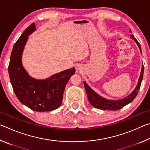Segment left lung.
<instances>
[{"instance_id": "obj_1", "label": "left lung", "mask_w": 150, "mask_h": 150, "mask_svg": "<svg viewBox=\"0 0 150 150\" xmlns=\"http://www.w3.org/2000/svg\"><path fill=\"white\" fill-rule=\"evenodd\" d=\"M130 32H131V30H130ZM130 36L132 39L134 40L136 42L137 45H138L139 48V50L142 53L141 46L139 42L137 41L135 38H134V35L131 34ZM143 75H144V65L142 64V67L141 70L140 76H139L138 85H137L136 87L135 88L132 92L130 95L126 97L122 98L120 100H108L106 98L102 97L97 93H96L92 88H91L89 86H88L85 81H84V86L86 92H87L88 100L89 101L91 105H93L94 107L102 109V110H117L123 108L124 106L128 105V104L132 102V100L136 98V96L138 95V91L140 88V85L142 83V79H143Z\"/></svg>"}]
</instances>
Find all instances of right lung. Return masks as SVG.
I'll return each mask as SVG.
<instances>
[{
  "instance_id": "1",
  "label": "right lung",
  "mask_w": 150,
  "mask_h": 150,
  "mask_svg": "<svg viewBox=\"0 0 150 150\" xmlns=\"http://www.w3.org/2000/svg\"><path fill=\"white\" fill-rule=\"evenodd\" d=\"M35 30V24H31L15 43L8 68L10 80L15 95L23 105L34 111L54 110L62 105L65 87L75 69L71 68L44 80L30 77L22 66V55L28 35Z\"/></svg>"
}]
</instances>
